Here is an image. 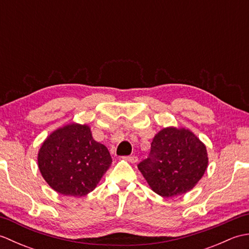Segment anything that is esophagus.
Segmentation results:
<instances>
[{"label": "esophagus", "mask_w": 249, "mask_h": 249, "mask_svg": "<svg viewBox=\"0 0 249 249\" xmlns=\"http://www.w3.org/2000/svg\"><path fill=\"white\" fill-rule=\"evenodd\" d=\"M125 160H127V161H129V162H131V163H136L137 161H138V157L135 156V155L127 156V157H125Z\"/></svg>", "instance_id": "obj_1"}]
</instances>
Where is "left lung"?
Here are the masks:
<instances>
[{"label":"left lung","instance_id":"obj_1","mask_svg":"<svg viewBox=\"0 0 249 249\" xmlns=\"http://www.w3.org/2000/svg\"><path fill=\"white\" fill-rule=\"evenodd\" d=\"M205 145L189 129L167 127L156 134L151 152L138 169L153 192L161 197L192 190L208 168Z\"/></svg>","mask_w":249,"mask_h":249}]
</instances>
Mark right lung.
<instances>
[{
    "instance_id": "right-lung-1",
    "label": "right lung",
    "mask_w": 249,
    "mask_h": 249,
    "mask_svg": "<svg viewBox=\"0 0 249 249\" xmlns=\"http://www.w3.org/2000/svg\"><path fill=\"white\" fill-rule=\"evenodd\" d=\"M41 176L56 193L82 197L97 186L112 158L95 141L88 125L68 124L54 130L38 152Z\"/></svg>"
}]
</instances>
